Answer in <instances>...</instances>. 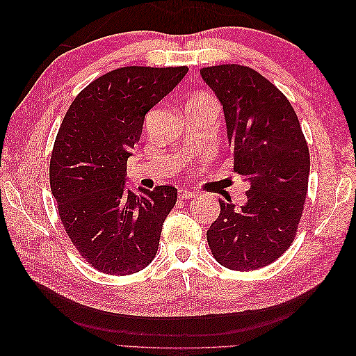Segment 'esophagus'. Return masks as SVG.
Instances as JSON below:
<instances>
[{
    "instance_id": "esophagus-1",
    "label": "esophagus",
    "mask_w": 356,
    "mask_h": 356,
    "mask_svg": "<svg viewBox=\"0 0 356 356\" xmlns=\"http://www.w3.org/2000/svg\"><path fill=\"white\" fill-rule=\"evenodd\" d=\"M179 197L181 199H191V197H195V196H197V193L196 191H191V190H186V188H181L179 191Z\"/></svg>"
}]
</instances>
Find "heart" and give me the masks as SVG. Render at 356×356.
I'll return each instance as SVG.
<instances>
[{
    "mask_svg": "<svg viewBox=\"0 0 356 356\" xmlns=\"http://www.w3.org/2000/svg\"><path fill=\"white\" fill-rule=\"evenodd\" d=\"M190 104H204V105H211V106H215V108H218L217 102H215V99L208 95H199L195 99H191Z\"/></svg>",
    "mask_w": 356,
    "mask_h": 356,
    "instance_id": "b5f03b06",
    "label": "heart"
}]
</instances>
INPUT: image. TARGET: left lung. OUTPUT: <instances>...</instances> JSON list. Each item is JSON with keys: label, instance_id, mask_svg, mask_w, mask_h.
<instances>
[{"label": "left lung", "instance_id": "left-lung-1", "mask_svg": "<svg viewBox=\"0 0 356 356\" xmlns=\"http://www.w3.org/2000/svg\"><path fill=\"white\" fill-rule=\"evenodd\" d=\"M202 79L222 104L233 170L250 181L241 209L220 200L207 232L215 260L230 270L272 264L294 242L307 195L310 156L286 96L238 63L207 67Z\"/></svg>", "mask_w": 356, "mask_h": 356}]
</instances>
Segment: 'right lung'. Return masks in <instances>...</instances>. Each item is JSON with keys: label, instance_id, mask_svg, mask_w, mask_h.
<instances>
[{"label": "right lung", "instance_id": "1", "mask_svg": "<svg viewBox=\"0 0 356 356\" xmlns=\"http://www.w3.org/2000/svg\"><path fill=\"white\" fill-rule=\"evenodd\" d=\"M187 67H123L93 80L63 117L50 157V188L75 250L106 275H132L156 257L177 188H124L127 159L145 114Z\"/></svg>", "mask_w": 356, "mask_h": 356}]
</instances>
